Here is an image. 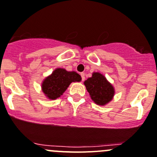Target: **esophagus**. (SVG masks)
Returning a JSON list of instances; mask_svg holds the SVG:
<instances>
[{"label": "esophagus", "instance_id": "34e87169", "mask_svg": "<svg viewBox=\"0 0 157 157\" xmlns=\"http://www.w3.org/2000/svg\"><path fill=\"white\" fill-rule=\"evenodd\" d=\"M80 76H81V80L82 81H83V80H85V74L84 73H81V74H80Z\"/></svg>", "mask_w": 157, "mask_h": 157}]
</instances>
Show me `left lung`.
<instances>
[{
  "mask_svg": "<svg viewBox=\"0 0 157 157\" xmlns=\"http://www.w3.org/2000/svg\"><path fill=\"white\" fill-rule=\"evenodd\" d=\"M84 85L93 101L100 106L107 104L114 96L113 86L100 73H93L92 77L85 80Z\"/></svg>",
  "mask_w": 157,
  "mask_h": 157,
  "instance_id": "8db88e82",
  "label": "left lung"
}]
</instances>
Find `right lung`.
I'll use <instances>...</instances> for the list:
<instances>
[{
  "instance_id": "1",
  "label": "right lung",
  "mask_w": 157,
  "mask_h": 157,
  "mask_svg": "<svg viewBox=\"0 0 157 157\" xmlns=\"http://www.w3.org/2000/svg\"><path fill=\"white\" fill-rule=\"evenodd\" d=\"M81 77L75 71H67L63 68H57L52 74L44 80L42 91L50 100H56L63 95L72 82H80Z\"/></svg>"
}]
</instances>
